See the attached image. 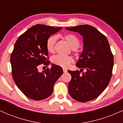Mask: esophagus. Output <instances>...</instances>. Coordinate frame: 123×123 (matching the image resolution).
<instances>
[{
  "label": "esophagus",
  "instance_id": "34e87169",
  "mask_svg": "<svg viewBox=\"0 0 123 123\" xmlns=\"http://www.w3.org/2000/svg\"><path fill=\"white\" fill-rule=\"evenodd\" d=\"M67 69H64V68H63V72L64 73H66V72H67Z\"/></svg>",
  "mask_w": 123,
  "mask_h": 123
}]
</instances>
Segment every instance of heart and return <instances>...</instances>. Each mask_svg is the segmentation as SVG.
Wrapping results in <instances>:
<instances>
[{
	"label": "heart",
	"mask_w": 123,
	"mask_h": 123,
	"mask_svg": "<svg viewBox=\"0 0 123 123\" xmlns=\"http://www.w3.org/2000/svg\"><path fill=\"white\" fill-rule=\"evenodd\" d=\"M62 37L69 44L74 51H78L80 42L78 38L75 35L68 33L63 35ZM56 40H57V37L55 36H51L47 39L46 47L49 53H53L55 51ZM73 61H74L73 58L71 56L56 55L52 58V62L53 63L63 68L68 67L70 63L73 62Z\"/></svg>",
	"instance_id": "b5f03b06"
}]
</instances>
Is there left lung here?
Returning a JSON list of instances; mask_svg holds the SVG:
<instances>
[{
    "label": "left lung",
    "mask_w": 123,
    "mask_h": 123,
    "mask_svg": "<svg viewBox=\"0 0 123 123\" xmlns=\"http://www.w3.org/2000/svg\"><path fill=\"white\" fill-rule=\"evenodd\" d=\"M66 29L78 32L83 37V50L76 65L79 70L68 72L72 79L68 91L76 101L86 102L97 98L109 83L113 67V55L107 38L96 28L82 25ZM85 68L86 71H81ZM80 72H82L81 74Z\"/></svg>",
    "instance_id": "left-lung-1"
}]
</instances>
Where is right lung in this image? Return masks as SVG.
<instances>
[{
    "label": "right lung",
    "instance_id": "obj_1",
    "mask_svg": "<svg viewBox=\"0 0 123 123\" xmlns=\"http://www.w3.org/2000/svg\"><path fill=\"white\" fill-rule=\"evenodd\" d=\"M62 29L37 24L19 36L10 57L12 75L18 88L32 99H44L51 95L54 85L63 73L60 66L38 70L41 64L49 65L47 39Z\"/></svg>",
    "mask_w": 123,
    "mask_h": 123
}]
</instances>
